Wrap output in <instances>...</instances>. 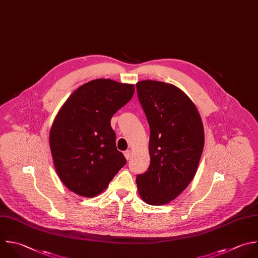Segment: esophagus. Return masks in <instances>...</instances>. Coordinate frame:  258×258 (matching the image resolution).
<instances>
[{
    "mask_svg": "<svg viewBox=\"0 0 258 258\" xmlns=\"http://www.w3.org/2000/svg\"><path fill=\"white\" fill-rule=\"evenodd\" d=\"M124 155H125L126 159H127V160H129V159H130V157H131V151H130V150H126V151L124 152Z\"/></svg>",
    "mask_w": 258,
    "mask_h": 258,
    "instance_id": "obj_1",
    "label": "esophagus"
}]
</instances>
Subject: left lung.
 Returning a JSON list of instances; mask_svg holds the SVG:
<instances>
[{"label":"left lung","mask_w":258,"mask_h":258,"mask_svg":"<svg viewBox=\"0 0 258 258\" xmlns=\"http://www.w3.org/2000/svg\"><path fill=\"white\" fill-rule=\"evenodd\" d=\"M136 89L150 128V165L136 176L138 192L146 204H168L196 174L204 148L203 123L194 103L175 86L141 81Z\"/></svg>","instance_id":"left-lung-1"}]
</instances>
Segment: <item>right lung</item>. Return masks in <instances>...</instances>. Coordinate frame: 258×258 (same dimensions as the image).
Instances as JSON below:
<instances>
[{
	"instance_id": "1",
	"label": "right lung",
	"mask_w": 258,
	"mask_h": 258,
	"mask_svg": "<svg viewBox=\"0 0 258 258\" xmlns=\"http://www.w3.org/2000/svg\"><path fill=\"white\" fill-rule=\"evenodd\" d=\"M133 94V85L97 79L75 91L58 112L49 143L56 172L72 191L93 198L126 164L110 121Z\"/></svg>"
}]
</instances>
